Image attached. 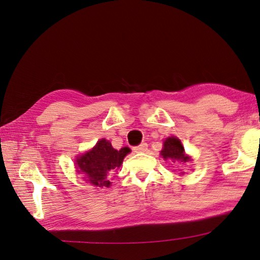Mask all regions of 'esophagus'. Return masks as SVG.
<instances>
[{
  "instance_id": "34e87169",
  "label": "esophagus",
  "mask_w": 260,
  "mask_h": 260,
  "mask_svg": "<svg viewBox=\"0 0 260 260\" xmlns=\"http://www.w3.org/2000/svg\"><path fill=\"white\" fill-rule=\"evenodd\" d=\"M146 149H148V144H146V143H141L140 145L135 146L134 151H135V152H144V151H146Z\"/></svg>"
}]
</instances>
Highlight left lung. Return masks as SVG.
Returning <instances> with one entry per match:
<instances>
[{"label":"left lung","mask_w":260,"mask_h":260,"mask_svg":"<svg viewBox=\"0 0 260 260\" xmlns=\"http://www.w3.org/2000/svg\"><path fill=\"white\" fill-rule=\"evenodd\" d=\"M161 155L164 159H172L176 160V161L181 162H186L188 161L187 155L184 153V148L177 138H168L164 142V149L161 151Z\"/></svg>","instance_id":"obj_1"}]
</instances>
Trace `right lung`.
<instances>
[{
	"label": "right lung",
	"instance_id": "obj_1",
	"mask_svg": "<svg viewBox=\"0 0 260 260\" xmlns=\"http://www.w3.org/2000/svg\"><path fill=\"white\" fill-rule=\"evenodd\" d=\"M128 152H131L128 148L118 151L112 148L109 141L102 139L91 151L82 154V157L76 160L78 172L86 175L88 182L93 185L109 187L111 185L109 181L111 172L120 167Z\"/></svg>",
	"mask_w": 260,
	"mask_h": 260
}]
</instances>
